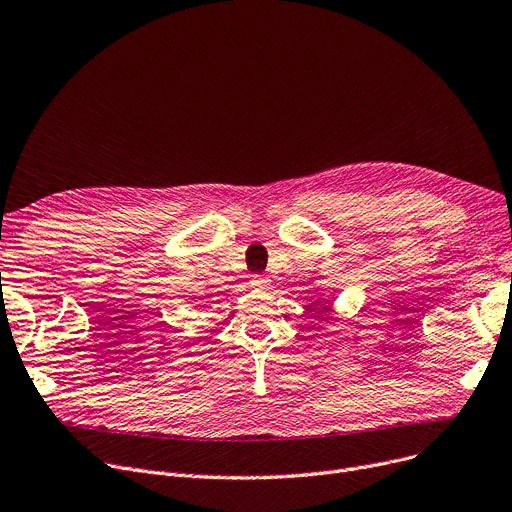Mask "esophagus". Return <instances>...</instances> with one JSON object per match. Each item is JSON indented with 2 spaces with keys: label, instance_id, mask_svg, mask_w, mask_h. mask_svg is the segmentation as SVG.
I'll return each mask as SVG.
<instances>
[{
  "label": "esophagus",
  "instance_id": "obj_1",
  "mask_svg": "<svg viewBox=\"0 0 512 512\" xmlns=\"http://www.w3.org/2000/svg\"><path fill=\"white\" fill-rule=\"evenodd\" d=\"M270 278H267V276H253V280H251V286L255 288V290H263V288H267V286H270Z\"/></svg>",
  "mask_w": 512,
  "mask_h": 512
}]
</instances>
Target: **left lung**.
<instances>
[{
	"mask_svg": "<svg viewBox=\"0 0 512 512\" xmlns=\"http://www.w3.org/2000/svg\"><path fill=\"white\" fill-rule=\"evenodd\" d=\"M330 303H332L330 299L326 301V299H321V297H319V299H315V303H311V311H321V309H330Z\"/></svg>",
	"mask_w": 512,
	"mask_h": 512,
	"instance_id": "obj_1",
	"label": "left lung"
}]
</instances>
